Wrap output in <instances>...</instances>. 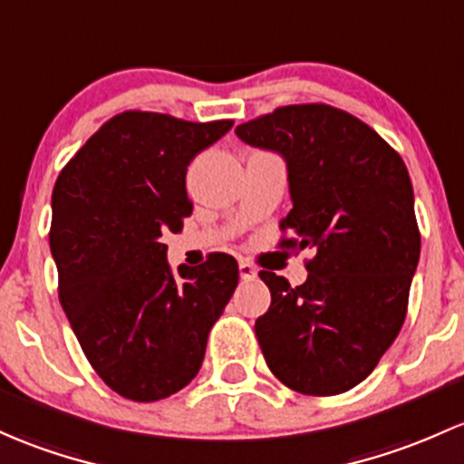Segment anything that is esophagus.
Returning <instances> with one entry per match:
<instances>
[{"label":"esophagus","mask_w":464,"mask_h":464,"mask_svg":"<svg viewBox=\"0 0 464 464\" xmlns=\"http://www.w3.org/2000/svg\"><path fill=\"white\" fill-rule=\"evenodd\" d=\"M240 277L244 279V282H251V279H256L257 277V271H256V266H253V264H248V262H240Z\"/></svg>","instance_id":"34e87169"}]
</instances>
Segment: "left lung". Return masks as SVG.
<instances>
[{
    "label": "left lung",
    "mask_w": 464,
    "mask_h": 464,
    "mask_svg": "<svg viewBox=\"0 0 464 464\" xmlns=\"http://www.w3.org/2000/svg\"><path fill=\"white\" fill-rule=\"evenodd\" d=\"M236 134L286 160L293 208L279 228L295 237L282 246L314 248L302 286L259 273L271 290L256 322L266 365L308 396L353 390L401 333L419 264L405 162L372 127L325 103L277 108Z\"/></svg>",
    "instance_id": "8db88e82"
}]
</instances>
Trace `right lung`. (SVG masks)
I'll list each match as a JSON object with an SVG mask.
<instances>
[{"label": "right lung", "instance_id": "obj_1", "mask_svg": "<svg viewBox=\"0 0 464 464\" xmlns=\"http://www.w3.org/2000/svg\"><path fill=\"white\" fill-rule=\"evenodd\" d=\"M233 121L116 114L63 167L53 191L50 251L59 302L105 385L139 403L191 383L207 337L237 286V262L167 264V233L191 216L187 165Z\"/></svg>", "mask_w": 464, "mask_h": 464}]
</instances>
